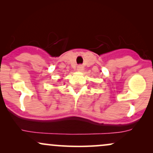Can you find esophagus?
Segmentation results:
<instances>
[{"instance_id":"34e87169","label":"esophagus","mask_w":153,"mask_h":153,"mask_svg":"<svg viewBox=\"0 0 153 153\" xmlns=\"http://www.w3.org/2000/svg\"><path fill=\"white\" fill-rule=\"evenodd\" d=\"M77 71L79 72H82L83 71V66L82 65H79L77 67Z\"/></svg>"}]
</instances>
